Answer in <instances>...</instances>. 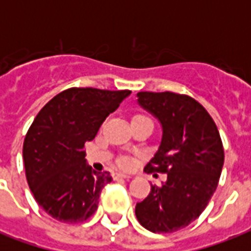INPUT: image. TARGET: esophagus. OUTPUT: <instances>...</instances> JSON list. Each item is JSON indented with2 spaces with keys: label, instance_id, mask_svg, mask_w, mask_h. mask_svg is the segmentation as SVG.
<instances>
[{
  "label": "esophagus",
  "instance_id": "obj_1",
  "mask_svg": "<svg viewBox=\"0 0 251 251\" xmlns=\"http://www.w3.org/2000/svg\"><path fill=\"white\" fill-rule=\"evenodd\" d=\"M114 178H131V176L126 173H114Z\"/></svg>",
  "mask_w": 251,
  "mask_h": 251
}]
</instances>
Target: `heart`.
<instances>
[{"mask_svg": "<svg viewBox=\"0 0 251 251\" xmlns=\"http://www.w3.org/2000/svg\"><path fill=\"white\" fill-rule=\"evenodd\" d=\"M134 118H147V117L142 116V114H137V116H134ZM120 165H121V167H127V165H129V160H127V159H122V160L120 161Z\"/></svg>", "mask_w": 251, "mask_h": 251, "instance_id": "obj_1", "label": "heart"}]
</instances>
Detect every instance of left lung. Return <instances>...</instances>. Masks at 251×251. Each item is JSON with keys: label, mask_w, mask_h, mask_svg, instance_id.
<instances>
[{"label": "left lung", "mask_w": 251, "mask_h": 251, "mask_svg": "<svg viewBox=\"0 0 251 251\" xmlns=\"http://www.w3.org/2000/svg\"><path fill=\"white\" fill-rule=\"evenodd\" d=\"M142 108L160 121V147L145 171L167 173L135 206L138 222L153 233H172L193 223L218 187L224 164L222 138L208 112L187 95L138 92Z\"/></svg>", "instance_id": "8db88e82"}]
</instances>
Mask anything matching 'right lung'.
<instances>
[{
    "mask_svg": "<svg viewBox=\"0 0 251 251\" xmlns=\"http://www.w3.org/2000/svg\"><path fill=\"white\" fill-rule=\"evenodd\" d=\"M130 94L73 87L37 113L25 134L23 160L33 197L52 218L75 224L98 210L100 193L112 176L87 165L84 145Z\"/></svg>",
    "mask_w": 251,
    "mask_h": 251,
    "instance_id": "right-lung-1",
    "label": "right lung"
}]
</instances>
